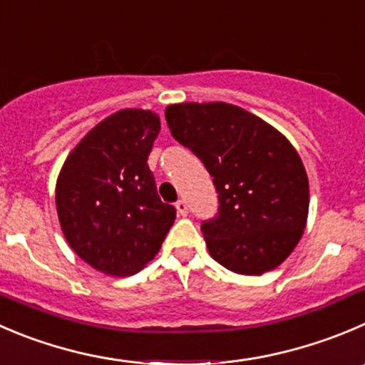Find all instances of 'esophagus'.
<instances>
[{
  "label": "esophagus",
  "mask_w": 365,
  "mask_h": 365,
  "mask_svg": "<svg viewBox=\"0 0 365 365\" xmlns=\"http://www.w3.org/2000/svg\"><path fill=\"white\" fill-rule=\"evenodd\" d=\"M176 210H178L180 215H183L185 217L187 215V203L183 200H178L176 201Z\"/></svg>",
  "instance_id": "obj_1"
}]
</instances>
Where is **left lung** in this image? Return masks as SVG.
Here are the masks:
<instances>
[{
    "label": "left lung",
    "mask_w": 365,
    "mask_h": 365,
    "mask_svg": "<svg viewBox=\"0 0 365 365\" xmlns=\"http://www.w3.org/2000/svg\"><path fill=\"white\" fill-rule=\"evenodd\" d=\"M165 119L214 178L219 210L201 225L212 258L239 274L278 267L309 215V178L298 151L264 119L222 101L169 105Z\"/></svg>",
    "instance_id": "1"
}]
</instances>
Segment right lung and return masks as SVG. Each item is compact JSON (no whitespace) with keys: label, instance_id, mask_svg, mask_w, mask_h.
Segmentation results:
<instances>
[{"label":"right lung","instance_id":"right-lung-1","mask_svg":"<svg viewBox=\"0 0 365 365\" xmlns=\"http://www.w3.org/2000/svg\"><path fill=\"white\" fill-rule=\"evenodd\" d=\"M158 132L155 112H115L76 144L56 180V214L67 244L105 274L140 271L176 219L148 165Z\"/></svg>","mask_w":365,"mask_h":365}]
</instances>
